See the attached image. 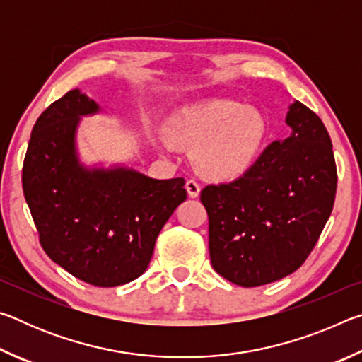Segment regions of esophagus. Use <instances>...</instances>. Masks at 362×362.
<instances>
[{
  "label": "esophagus",
  "instance_id": "esophagus-1",
  "mask_svg": "<svg viewBox=\"0 0 362 362\" xmlns=\"http://www.w3.org/2000/svg\"><path fill=\"white\" fill-rule=\"evenodd\" d=\"M185 188H187V193H188L189 198H198V196H199L201 187H199V183L196 182V180H193V179L187 180V183H185Z\"/></svg>",
  "mask_w": 362,
  "mask_h": 362
}]
</instances>
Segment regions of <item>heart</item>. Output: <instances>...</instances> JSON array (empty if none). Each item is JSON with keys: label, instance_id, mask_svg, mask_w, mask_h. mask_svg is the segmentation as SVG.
<instances>
[{"label": "heart", "instance_id": "b5f03b06", "mask_svg": "<svg viewBox=\"0 0 362 362\" xmlns=\"http://www.w3.org/2000/svg\"><path fill=\"white\" fill-rule=\"evenodd\" d=\"M179 142L194 146L196 168L216 180L247 173L267 139V121L254 108L228 99H211L179 110L169 119Z\"/></svg>", "mask_w": 362, "mask_h": 362}]
</instances>
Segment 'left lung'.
<instances>
[{
	"label": "left lung",
	"instance_id": "obj_1",
	"mask_svg": "<svg viewBox=\"0 0 362 362\" xmlns=\"http://www.w3.org/2000/svg\"><path fill=\"white\" fill-rule=\"evenodd\" d=\"M286 124L291 136L269 144L243 177L201 192L211 263L233 284L257 287L296 272L332 212L337 168L327 129L298 100Z\"/></svg>",
	"mask_w": 362,
	"mask_h": 362
}]
</instances>
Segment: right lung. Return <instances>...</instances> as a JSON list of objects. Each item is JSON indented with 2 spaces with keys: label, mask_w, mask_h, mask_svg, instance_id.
Here are the masks:
<instances>
[{
  "label": "right lung",
  "mask_w": 362,
  "mask_h": 362,
  "mask_svg": "<svg viewBox=\"0 0 362 362\" xmlns=\"http://www.w3.org/2000/svg\"><path fill=\"white\" fill-rule=\"evenodd\" d=\"M100 110L79 89L51 103L33 126L22 185L49 259L84 283L115 287L145 272L187 192L182 177L158 180L119 164L79 161V121Z\"/></svg>",
  "instance_id": "obj_1"
}]
</instances>
